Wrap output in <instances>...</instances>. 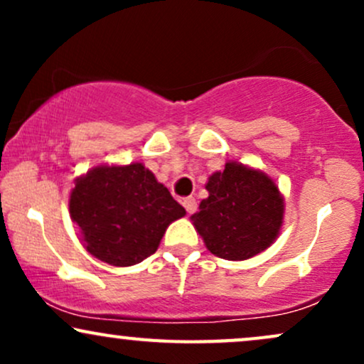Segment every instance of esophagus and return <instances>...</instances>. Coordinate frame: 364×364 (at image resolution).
<instances>
[{"label": "esophagus", "mask_w": 364, "mask_h": 364, "mask_svg": "<svg viewBox=\"0 0 364 364\" xmlns=\"http://www.w3.org/2000/svg\"><path fill=\"white\" fill-rule=\"evenodd\" d=\"M183 207L186 208L188 214H193L196 210V200L193 196H186V198H183Z\"/></svg>", "instance_id": "34e87169"}]
</instances>
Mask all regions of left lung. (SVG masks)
<instances>
[{"label": "left lung", "mask_w": 364, "mask_h": 364, "mask_svg": "<svg viewBox=\"0 0 364 364\" xmlns=\"http://www.w3.org/2000/svg\"><path fill=\"white\" fill-rule=\"evenodd\" d=\"M208 196L190 217L207 250L224 260H248L277 240L284 196L267 173L225 162L207 181Z\"/></svg>", "instance_id": "obj_1"}]
</instances>
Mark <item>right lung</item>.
<instances>
[{"instance_id":"add662e5","label":"right lung","mask_w":364,"mask_h":364,"mask_svg":"<svg viewBox=\"0 0 364 364\" xmlns=\"http://www.w3.org/2000/svg\"><path fill=\"white\" fill-rule=\"evenodd\" d=\"M186 210L141 162L101 164L75 179L70 215L92 257L114 267L156 253L171 223Z\"/></svg>"}]
</instances>
